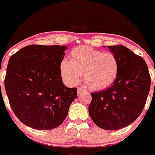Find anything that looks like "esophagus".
<instances>
[{
    "mask_svg": "<svg viewBox=\"0 0 155 155\" xmlns=\"http://www.w3.org/2000/svg\"><path fill=\"white\" fill-rule=\"evenodd\" d=\"M77 92H78V93H81V92H87V90L85 89L84 87H78Z\"/></svg>",
    "mask_w": 155,
    "mask_h": 155,
    "instance_id": "1",
    "label": "esophagus"
}]
</instances>
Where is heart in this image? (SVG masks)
Segmentation results:
<instances>
[{
	"label": "heart",
	"instance_id": "b5f03b06",
	"mask_svg": "<svg viewBox=\"0 0 155 155\" xmlns=\"http://www.w3.org/2000/svg\"><path fill=\"white\" fill-rule=\"evenodd\" d=\"M119 61L113 52H104L87 46L75 47L71 51L70 60L60 63V74L71 85L79 84L82 74L91 88L102 90L113 84L117 77Z\"/></svg>",
	"mask_w": 155,
	"mask_h": 155
}]
</instances>
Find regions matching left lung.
<instances>
[{
    "mask_svg": "<svg viewBox=\"0 0 155 155\" xmlns=\"http://www.w3.org/2000/svg\"><path fill=\"white\" fill-rule=\"evenodd\" d=\"M119 61L117 77L110 87L92 92L89 115L98 127L116 130L130 125L142 113L150 88L145 60L127 47L108 46Z\"/></svg>",
    "mask_w": 155,
    "mask_h": 155,
    "instance_id": "obj_1",
    "label": "left lung"
}]
</instances>
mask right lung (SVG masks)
Masks as SVG:
<instances>
[{"instance_id": "add662e5", "label": "right lung", "mask_w": 155, "mask_h": 155, "mask_svg": "<svg viewBox=\"0 0 155 155\" xmlns=\"http://www.w3.org/2000/svg\"><path fill=\"white\" fill-rule=\"evenodd\" d=\"M66 48L30 45L8 60L6 94L16 117L29 127L47 130L59 126L77 97L76 87H66L61 77Z\"/></svg>"}]
</instances>
